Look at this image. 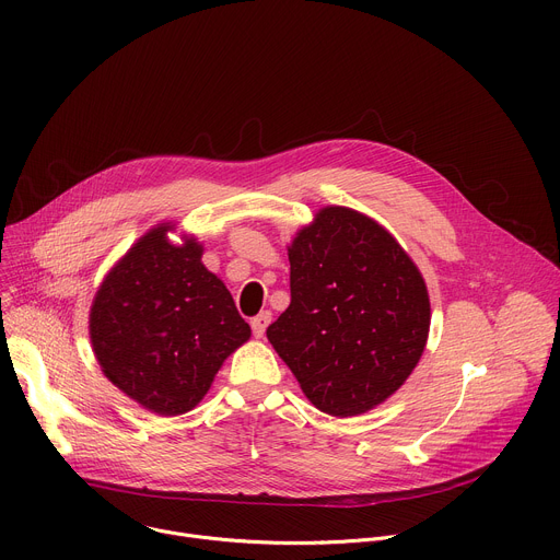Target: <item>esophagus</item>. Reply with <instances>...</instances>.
I'll return each instance as SVG.
<instances>
[{
    "label": "esophagus",
    "instance_id": "esophagus-1",
    "mask_svg": "<svg viewBox=\"0 0 560 560\" xmlns=\"http://www.w3.org/2000/svg\"><path fill=\"white\" fill-rule=\"evenodd\" d=\"M270 322H272V314H270L268 310H266V312H259V314L253 318V322H250V326H253V335H255L257 339H261Z\"/></svg>",
    "mask_w": 560,
    "mask_h": 560
}]
</instances>
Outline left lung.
I'll return each mask as SVG.
<instances>
[{
	"label": "left lung",
	"mask_w": 560,
	"mask_h": 560,
	"mask_svg": "<svg viewBox=\"0 0 560 560\" xmlns=\"http://www.w3.org/2000/svg\"><path fill=\"white\" fill-rule=\"evenodd\" d=\"M290 305L266 330L307 401L359 417L401 387L430 332L425 279L368 214L326 206L288 246Z\"/></svg>",
	"instance_id": "left-lung-1"
}]
</instances>
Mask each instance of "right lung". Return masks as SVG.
I'll use <instances>...</instances> for the list:
<instances>
[{
  "mask_svg": "<svg viewBox=\"0 0 560 560\" xmlns=\"http://www.w3.org/2000/svg\"><path fill=\"white\" fill-rule=\"evenodd\" d=\"M173 221L156 223L110 268L95 292L89 332L104 376L143 410L186 415L208 394L223 361L250 339L203 244Z\"/></svg>",
  "mask_w": 560,
  "mask_h": 560,
  "instance_id": "1",
  "label": "right lung"
}]
</instances>
